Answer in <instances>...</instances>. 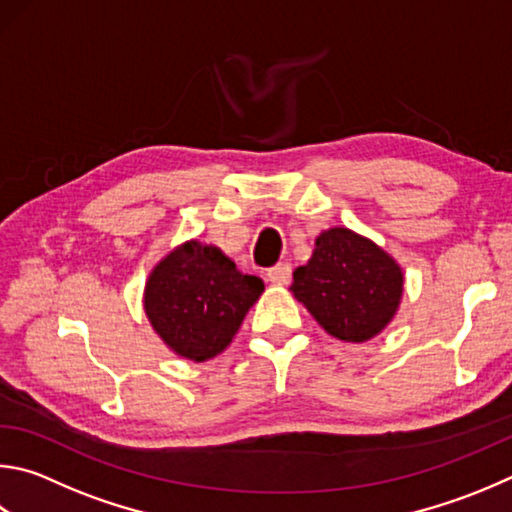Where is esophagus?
<instances>
[{
  "label": "esophagus",
  "mask_w": 512,
  "mask_h": 512,
  "mask_svg": "<svg viewBox=\"0 0 512 512\" xmlns=\"http://www.w3.org/2000/svg\"><path fill=\"white\" fill-rule=\"evenodd\" d=\"M266 277H268V282L275 284V286H286L288 282H291V266L277 264L266 273Z\"/></svg>",
  "instance_id": "34e87169"
}]
</instances>
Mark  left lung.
Instances as JSON below:
<instances>
[{"instance_id": "1", "label": "left lung", "mask_w": 512, "mask_h": 512, "mask_svg": "<svg viewBox=\"0 0 512 512\" xmlns=\"http://www.w3.org/2000/svg\"><path fill=\"white\" fill-rule=\"evenodd\" d=\"M288 291L329 336L360 345L396 318L405 273L376 241L333 226L315 237L313 255L295 268Z\"/></svg>"}]
</instances>
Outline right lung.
<instances>
[{"mask_svg":"<svg viewBox=\"0 0 512 512\" xmlns=\"http://www.w3.org/2000/svg\"><path fill=\"white\" fill-rule=\"evenodd\" d=\"M264 282L241 273L221 248L181 241L147 275L143 309L174 356L206 362L228 349Z\"/></svg>","mask_w":512,"mask_h":512,"instance_id":"right-lung-1","label":"right lung"}]
</instances>
